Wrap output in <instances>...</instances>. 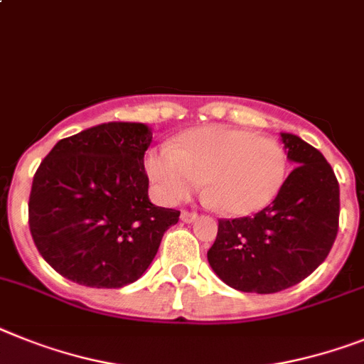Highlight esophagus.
Wrapping results in <instances>:
<instances>
[{
  "label": "esophagus",
  "mask_w": 364,
  "mask_h": 364,
  "mask_svg": "<svg viewBox=\"0 0 364 364\" xmlns=\"http://www.w3.org/2000/svg\"><path fill=\"white\" fill-rule=\"evenodd\" d=\"M196 218H198L196 213H191V210H183V213H181V220H183V222H187V224L194 222Z\"/></svg>",
  "instance_id": "esophagus-1"
}]
</instances>
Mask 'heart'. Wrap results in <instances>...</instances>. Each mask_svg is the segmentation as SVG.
I'll return each instance as SVG.
<instances>
[{"mask_svg":"<svg viewBox=\"0 0 364 364\" xmlns=\"http://www.w3.org/2000/svg\"><path fill=\"white\" fill-rule=\"evenodd\" d=\"M144 170L155 194L176 205L205 181L207 198L229 216L259 213L287 179V154L276 140L248 129L205 125L183 133L173 146L149 149Z\"/></svg>","mask_w":364,"mask_h":364,"instance_id":"b5f03b06","label":"heart"}]
</instances>
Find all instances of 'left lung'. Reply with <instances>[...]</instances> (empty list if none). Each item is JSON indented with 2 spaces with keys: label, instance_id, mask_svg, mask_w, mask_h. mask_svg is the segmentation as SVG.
<instances>
[{
  "label": "left lung",
  "instance_id": "left-lung-1",
  "mask_svg": "<svg viewBox=\"0 0 364 364\" xmlns=\"http://www.w3.org/2000/svg\"><path fill=\"white\" fill-rule=\"evenodd\" d=\"M294 170L270 205L255 216L218 220L207 252L225 285L272 294L300 283L328 257L338 231V181L318 149L281 133Z\"/></svg>",
  "mask_w": 364,
  "mask_h": 364
}]
</instances>
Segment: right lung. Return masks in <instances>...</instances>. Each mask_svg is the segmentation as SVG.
I'll return each instance as SVG.
<instances>
[{"label": "right lung", "instance_id": "add662e5", "mask_svg": "<svg viewBox=\"0 0 364 364\" xmlns=\"http://www.w3.org/2000/svg\"><path fill=\"white\" fill-rule=\"evenodd\" d=\"M151 129L109 122L59 140L33 177L29 229L44 261L63 277L120 289L151 264L179 210L148 198L144 154Z\"/></svg>", "mask_w": 364, "mask_h": 364}]
</instances>
